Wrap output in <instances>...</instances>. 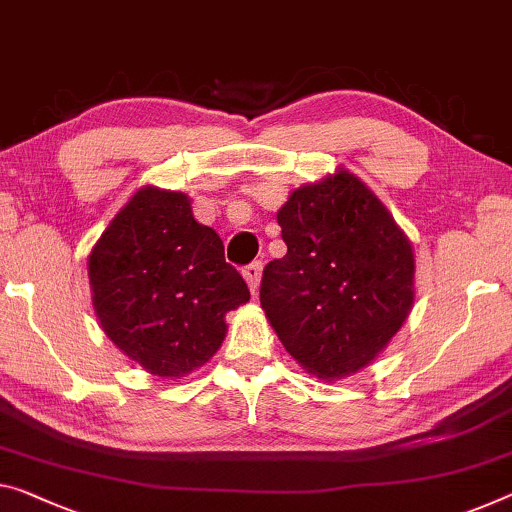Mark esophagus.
<instances>
[{
	"label": "esophagus",
	"mask_w": 512,
	"mask_h": 512,
	"mask_svg": "<svg viewBox=\"0 0 512 512\" xmlns=\"http://www.w3.org/2000/svg\"><path fill=\"white\" fill-rule=\"evenodd\" d=\"M261 274H263V263L256 261V263H249L245 270H242V277L249 283V290L251 293H256L258 290V283H261Z\"/></svg>",
	"instance_id": "1"
}]
</instances>
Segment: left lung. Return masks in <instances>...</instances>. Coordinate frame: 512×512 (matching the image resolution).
<instances>
[{"label":"left lung","mask_w":512,"mask_h":512,"mask_svg":"<svg viewBox=\"0 0 512 512\" xmlns=\"http://www.w3.org/2000/svg\"><path fill=\"white\" fill-rule=\"evenodd\" d=\"M277 222L288 251L263 270L267 320L306 373H357L410 316L412 242L350 171L295 190Z\"/></svg>","instance_id":"left-lung-1"}]
</instances>
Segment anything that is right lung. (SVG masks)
Here are the masks:
<instances>
[{
	"label": "right lung",
	"instance_id": "obj_1",
	"mask_svg": "<svg viewBox=\"0 0 512 512\" xmlns=\"http://www.w3.org/2000/svg\"><path fill=\"white\" fill-rule=\"evenodd\" d=\"M102 332L157 377H185L215 355L226 313L249 288L222 238L194 219L183 192L141 187L89 256Z\"/></svg>",
	"mask_w": 512,
	"mask_h": 512
}]
</instances>
